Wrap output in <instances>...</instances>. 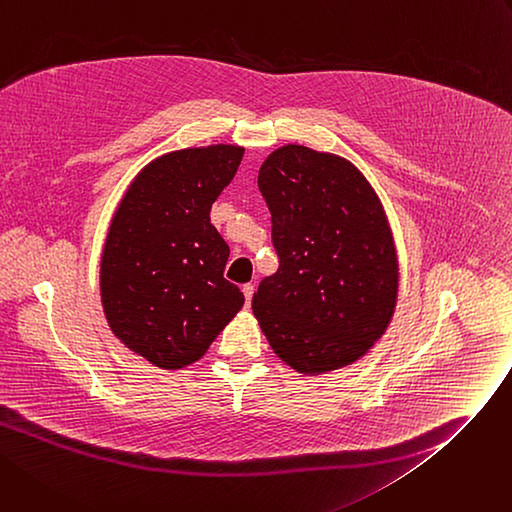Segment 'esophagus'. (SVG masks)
Wrapping results in <instances>:
<instances>
[{
	"instance_id": "1",
	"label": "esophagus",
	"mask_w": 512,
	"mask_h": 512,
	"mask_svg": "<svg viewBox=\"0 0 512 512\" xmlns=\"http://www.w3.org/2000/svg\"><path fill=\"white\" fill-rule=\"evenodd\" d=\"M253 292H255V286H253V284H245V286H243V294H245L247 304H251V300H253Z\"/></svg>"
}]
</instances>
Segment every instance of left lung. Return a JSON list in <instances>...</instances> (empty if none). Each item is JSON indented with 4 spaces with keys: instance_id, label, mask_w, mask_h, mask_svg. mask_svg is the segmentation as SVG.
<instances>
[{
    "instance_id": "left-lung-1",
    "label": "left lung",
    "mask_w": 512,
    "mask_h": 512,
    "mask_svg": "<svg viewBox=\"0 0 512 512\" xmlns=\"http://www.w3.org/2000/svg\"><path fill=\"white\" fill-rule=\"evenodd\" d=\"M280 257L253 294L271 350L306 377L354 364L395 313L399 261L383 203L346 158L288 144L259 168Z\"/></svg>"
}]
</instances>
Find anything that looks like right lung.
Instances as JSON below:
<instances>
[{
    "mask_svg": "<svg viewBox=\"0 0 512 512\" xmlns=\"http://www.w3.org/2000/svg\"><path fill=\"white\" fill-rule=\"evenodd\" d=\"M243 154L232 144L162 154L135 175L111 220L102 309L121 344L158 368L199 360L245 304L224 278L230 249L210 222Z\"/></svg>",
    "mask_w": 512,
    "mask_h": 512,
    "instance_id": "right-lung-1",
    "label": "right lung"
}]
</instances>
